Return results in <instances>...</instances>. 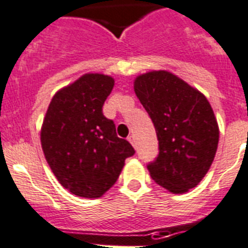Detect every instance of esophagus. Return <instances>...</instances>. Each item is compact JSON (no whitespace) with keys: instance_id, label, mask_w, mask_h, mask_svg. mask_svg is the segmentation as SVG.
<instances>
[{"instance_id":"34e87169","label":"esophagus","mask_w":248,"mask_h":248,"mask_svg":"<svg viewBox=\"0 0 248 248\" xmlns=\"http://www.w3.org/2000/svg\"><path fill=\"white\" fill-rule=\"evenodd\" d=\"M128 140H129V142H130V144H132V146L134 147V148H136L137 144H136V138H134V136L128 137Z\"/></svg>"}]
</instances>
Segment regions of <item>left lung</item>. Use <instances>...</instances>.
Instances as JSON below:
<instances>
[{
    "mask_svg": "<svg viewBox=\"0 0 248 248\" xmlns=\"http://www.w3.org/2000/svg\"><path fill=\"white\" fill-rule=\"evenodd\" d=\"M134 92L158 139V156L147 166L149 175L170 193H187L209 171L218 148L219 128L209 101L163 69L139 75Z\"/></svg>",
    "mask_w": 248,
    "mask_h": 248,
    "instance_id": "1",
    "label": "left lung"
}]
</instances>
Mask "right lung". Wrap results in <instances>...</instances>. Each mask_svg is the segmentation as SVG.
<instances>
[{
    "instance_id": "obj_1",
    "label": "right lung",
    "mask_w": 248,
    "mask_h": 248,
    "mask_svg": "<svg viewBox=\"0 0 248 248\" xmlns=\"http://www.w3.org/2000/svg\"><path fill=\"white\" fill-rule=\"evenodd\" d=\"M112 87L111 76L86 73L55 92L43 120L40 142L46 162L59 184L76 196L104 195L136 152L102 114Z\"/></svg>"
}]
</instances>
